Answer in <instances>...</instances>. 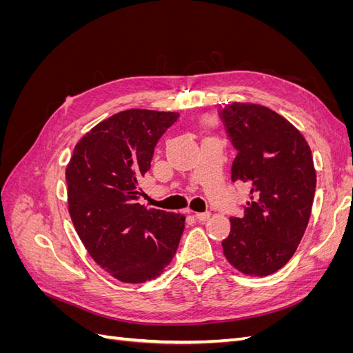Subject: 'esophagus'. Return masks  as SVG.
Returning a JSON list of instances; mask_svg holds the SVG:
<instances>
[{
	"label": "esophagus",
	"instance_id": "1",
	"mask_svg": "<svg viewBox=\"0 0 353 353\" xmlns=\"http://www.w3.org/2000/svg\"><path fill=\"white\" fill-rule=\"evenodd\" d=\"M194 216L199 222H206L210 218V212H197Z\"/></svg>",
	"mask_w": 353,
	"mask_h": 353
}]
</instances>
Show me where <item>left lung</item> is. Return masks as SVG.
Masks as SVG:
<instances>
[{"label":"left lung","mask_w":353,"mask_h":353,"mask_svg":"<svg viewBox=\"0 0 353 353\" xmlns=\"http://www.w3.org/2000/svg\"><path fill=\"white\" fill-rule=\"evenodd\" d=\"M237 156L234 183L250 188L241 218H230L227 261L245 275H270L290 261L311 216L316 174L303 135L274 110L231 103L219 112Z\"/></svg>","instance_id":"8db88e82"}]
</instances>
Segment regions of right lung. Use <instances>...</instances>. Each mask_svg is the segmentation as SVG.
Masks as SVG:
<instances>
[{"mask_svg": "<svg viewBox=\"0 0 353 353\" xmlns=\"http://www.w3.org/2000/svg\"><path fill=\"white\" fill-rule=\"evenodd\" d=\"M179 117L130 109L95 125L74 145L66 168L72 222L91 258L123 283L163 272L183 236L185 216L138 203L154 147Z\"/></svg>", "mask_w": 353, "mask_h": 353, "instance_id": "obj_1", "label": "right lung"}]
</instances>
